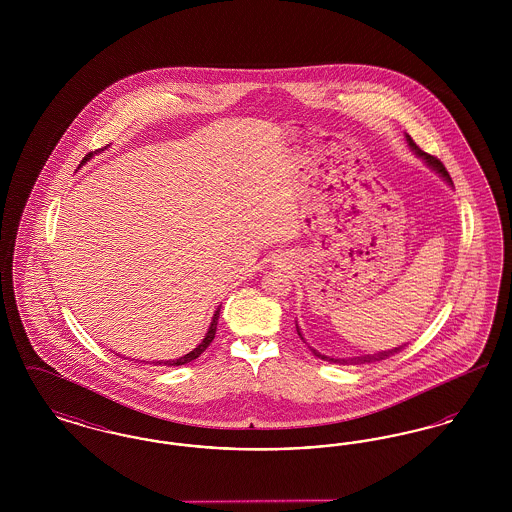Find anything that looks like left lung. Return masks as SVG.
<instances>
[{"mask_svg":"<svg viewBox=\"0 0 512 512\" xmlns=\"http://www.w3.org/2000/svg\"><path fill=\"white\" fill-rule=\"evenodd\" d=\"M407 142H409V146L413 149L416 155H420L422 159H426V163L430 165V167H434L436 171L447 180V182H451V176H449V172L447 169L443 167V163L439 161L438 157H434V155H430V153H426V151H422L420 147L414 144L413 138L411 136H407ZM453 184V182H451ZM297 334L301 336V332H299V328H297ZM301 340H303V336H301ZM409 343H401L399 347H393V349H388V351H380V353H374V355H361V357H353V359H330V357H326V355H320L318 351H315L313 347H309L313 353H315V357L318 359H322V361H330V363H340V365H365V363H376V361H384V359H388L391 355H395V353H399V351H403L405 347H407Z\"/></svg>","mask_w":512,"mask_h":512,"instance_id":"8db88e82","label":"left lung"}]
</instances>
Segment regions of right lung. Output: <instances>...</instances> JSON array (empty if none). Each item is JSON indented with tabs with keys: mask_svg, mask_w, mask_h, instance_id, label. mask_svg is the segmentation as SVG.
Listing matches in <instances>:
<instances>
[{
	"mask_svg": "<svg viewBox=\"0 0 512 512\" xmlns=\"http://www.w3.org/2000/svg\"><path fill=\"white\" fill-rule=\"evenodd\" d=\"M94 153H88L84 159H82V163H86L90 157H92ZM219 313H220V307L215 311V317H213V322H211V326H209V330H207V334H205V338H203V341L195 347L194 351H190L188 355H184V357H180V359H172V361H165V365L169 366H180V365H186V363H190V361H194V359H197L209 345H211V341L215 340V334H217V322H219ZM161 365V363H159Z\"/></svg>",
	"mask_w": 512,
	"mask_h": 512,
	"instance_id": "add662e5",
	"label": "right lung"
}]
</instances>
